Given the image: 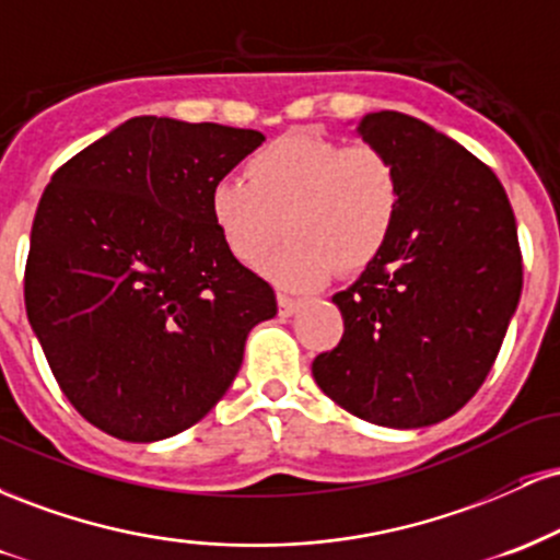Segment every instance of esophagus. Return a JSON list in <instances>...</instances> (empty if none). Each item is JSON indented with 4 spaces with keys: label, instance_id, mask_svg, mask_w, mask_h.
I'll return each instance as SVG.
<instances>
[{
    "label": "esophagus",
    "instance_id": "1",
    "mask_svg": "<svg viewBox=\"0 0 560 560\" xmlns=\"http://www.w3.org/2000/svg\"><path fill=\"white\" fill-rule=\"evenodd\" d=\"M298 307H300L298 298H292V294H287V292H279V316H284V318L292 316Z\"/></svg>",
    "mask_w": 560,
    "mask_h": 560
}]
</instances>
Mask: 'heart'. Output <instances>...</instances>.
<instances>
[{"instance_id": "b5f03b06", "label": "heart", "mask_w": 560, "mask_h": 560, "mask_svg": "<svg viewBox=\"0 0 560 560\" xmlns=\"http://www.w3.org/2000/svg\"><path fill=\"white\" fill-rule=\"evenodd\" d=\"M402 210L395 160L369 141L345 144L320 131H289L244 160V178L210 189V218L236 260L258 266L281 234L292 236L268 273L292 289L320 287L342 268H369Z\"/></svg>"}]
</instances>
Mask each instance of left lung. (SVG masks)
Instances as JSON below:
<instances>
[{"label":"left lung","instance_id":"left-lung-1","mask_svg":"<svg viewBox=\"0 0 560 560\" xmlns=\"http://www.w3.org/2000/svg\"><path fill=\"white\" fill-rule=\"evenodd\" d=\"M395 160L402 210L382 255L334 294L345 334L313 361L318 387L358 419L436 423L477 395L524 284L516 218L490 165L419 118L358 126Z\"/></svg>","mask_w":560,"mask_h":560}]
</instances>
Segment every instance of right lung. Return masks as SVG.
<instances>
[{
  "instance_id": "right-lung-1",
  "label": "right lung",
  "mask_w": 560,
  "mask_h": 560,
  "mask_svg": "<svg viewBox=\"0 0 560 560\" xmlns=\"http://www.w3.org/2000/svg\"><path fill=\"white\" fill-rule=\"evenodd\" d=\"M253 128L126 120L55 171L25 260V311L70 405L155 442L226 395L268 281L229 253L210 189L262 144Z\"/></svg>"
}]
</instances>
